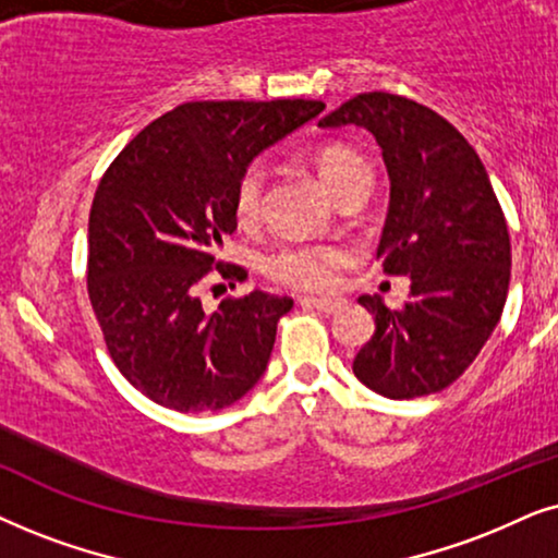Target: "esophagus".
Here are the masks:
<instances>
[{
	"label": "esophagus",
	"instance_id": "1",
	"mask_svg": "<svg viewBox=\"0 0 558 558\" xmlns=\"http://www.w3.org/2000/svg\"><path fill=\"white\" fill-rule=\"evenodd\" d=\"M303 303L318 308L322 314H337V311H341V306H344V301L339 299H303Z\"/></svg>",
	"mask_w": 558,
	"mask_h": 558
}]
</instances>
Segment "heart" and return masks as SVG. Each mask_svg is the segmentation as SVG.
<instances>
[{
	"label": "heart",
	"instance_id": "obj_1",
	"mask_svg": "<svg viewBox=\"0 0 558 558\" xmlns=\"http://www.w3.org/2000/svg\"><path fill=\"white\" fill-rule=\"evenodd\" d=\"M314 166L322 181L339 196L356 178L369 175V168L360 153L347 145H326L314 155ZM265 189V168L255 162L236 181L234 214L240 225H252L259 217ZM349 263L347 250L326 247V244H286L267 259V272L278 283L299 288V291H329L337 286L341 267Z\"/></svg>",
	"mask_w": 558,
	"mask_h": 558
}]
</instances>
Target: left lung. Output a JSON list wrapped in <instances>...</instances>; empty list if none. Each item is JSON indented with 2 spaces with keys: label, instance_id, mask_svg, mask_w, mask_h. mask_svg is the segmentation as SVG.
I'll use <instances>...</instances> for the list:
<instances>
[{
  "label": "left lung",
  "instance_id": "1",
  "mask_svg": "<svg viewBox=\"0 0 558 558\" xmlns=\"http://www.w3.org/2000/svg\"><path fill=\"white\" fill-rule=\"evenodd\" d=\"M367 130L383 150L390 206L377 259L411 278L392 311L360 295L375 333L354 356L369 390L411 400L449 388L493 337L510 286V236L480 155L454 124L403 96L367 92L318 128Z\"/></svg>",
  "mask_w": 558,
  "mask_h": 558
}]
</instances>
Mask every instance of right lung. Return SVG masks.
Here are the masks:
<instances>
[{"instance_id":"add662e5","label":"right lung","mask_w":558,"mask_h":558,"mask_svg":"<svg viewBox=\"0 0 558 558\" xmlns=\"http://www.w3.org/2000/svg\"><path fill=\"white\" fill-rule=\"evenodd\" d=\"M324 101H191L155 119L117 155L88 214V299L128 380L181 413L221 411L265 375L288 295L252 291L206 314L198 286L236 229V181L259 153Z\"/></svg>"}]
</instances>
